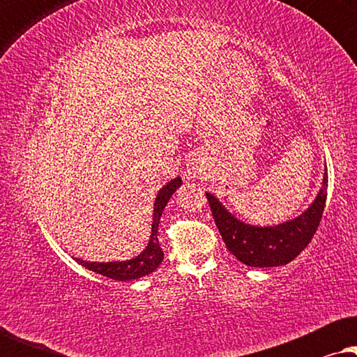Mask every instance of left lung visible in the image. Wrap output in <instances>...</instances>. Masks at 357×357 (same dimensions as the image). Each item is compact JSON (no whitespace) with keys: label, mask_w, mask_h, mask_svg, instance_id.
Returning <instances> with one entry per match:
<instances>
[{"label":"left lung","mask_w":357,"mask_h":357,"mask_svg":"<svg viewBox=\"0 0 357 357\" xmlns=\"http://www.w3.org/2000/svg\"><path fill=\"white\" fill-rule=\"evenodd\" d=\"M326 188H328V174L325 170L321 188L314 203L301 216L268 227L238 221L216 197L206 193V198L227 250L247 266L268 268L287 265L309 245L321 221Z\"/></svg>","instance_id":"1"}]
</instances>
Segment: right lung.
Listing matches in <instances>:
<instances>
[{
	"instance_id": "1",
	"label": "right lung",
	"mask_w": 357,
	"mask_h": 357,
	"mask_svg": "<svg viewBox=\"0 0 357 357\" xmlns=\"http://www.w3.org/2000/svg\"><path fill=\"white\" fill-rule=\"evenodd\" d=\"M180 185H182V178L175 177L174 180H170L167 185H164V187L159 190L158 197H155V202H154L153 226H151L149 242L138 257L131 258V260H126V261H109V263L84 261L81 260V258H75V260L79 263V265L87 268V270L94 271L97 275L112 278V280H116V281L138 280V278L151 275V273L158 270L160 261L164 260V252L159 245V238H158L160 216H162L164 208L167 206L170 197H172L175 190H177Z\"/></svg>"
}]
</instances>
